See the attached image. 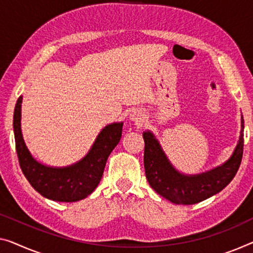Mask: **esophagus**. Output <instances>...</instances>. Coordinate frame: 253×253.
<instances>
[{
  "instance_id": "obj_1",
  "label": "esophagus",
  "mask_w": 253,
  "mask_h": 253,
  "mask_svg": "<svg viewBox=\"0 0 253 253\" xmlns=\"http://www.w3.org/2000/svg\"><path fill=\"white\" fill-rule=\"evenodd\" d=\"M130 119L133 120V122L136 123V124H141L143 122V119H144V117H143L142 114H139V112L134 111L133 114L130 115Z\"/></svg>"
}]
</instances>
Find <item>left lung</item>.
<instances>
[{"label": "left lung", "instance_id": "obj_1", "mask_svg": "<svg viewBox=\"0 0 253 253\" xmlns=\"http://www.w3.org/2000/svg\"><path fill=\"white\" fill-rule=\"evenodd\" d=\"M243 128L244 120L242 117V130L239 144L231 159L220 167L193 176H186L177 171L168 161L153 134L144 131V168L151 187L161 197L176 205H194L220 192L234 178L242 161Z\"/></svg>", "mask_w": 253, "mask_h": 253}]
</instances>
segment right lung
<instances>
[{
    "label": "right lung",
    "instance_id": "right-lung-1",
    "mask_svg": "<svg viewBox=\"0 0 253 253\" xmlns=\"http://www.w3.org/2000/svg\"><path fill=\"white\" fill-rule=\"evenodd\" d=\"M21 101L22 96H19L13 114V131L19 165L30 185L53 201L75 202L87 197L100 183L109 154L122 138L123 123L102 129L87 156L79 163L65 168H52L37 163L25 144L20 128Z\"/></svg>",
    "mask_w": 253,
    "mask_h": 253
}]
</instances>
